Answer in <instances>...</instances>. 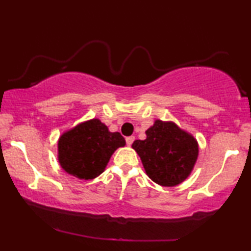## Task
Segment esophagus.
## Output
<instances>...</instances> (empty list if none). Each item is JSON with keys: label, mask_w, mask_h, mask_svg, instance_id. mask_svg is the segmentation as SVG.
Returning <instances> with one entry per match:
<instances>
[{"label": "esophagus", "mask_w": 251, "mask_h": 251, "mask_svg": "<svg viewBox=\"0 0 251 251\" xmlns=\"http://www.w3.org/2000/svg\"><path fill=\"white\" fill-rule=\"evenodd\" d=\"M133 140H135V137H133V136L126 137V145H128V146H131V145H132V143H133Z\"/></svg>", "instance_id": "1"}]
</instances>
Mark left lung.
Returning <instances> with one entry per match:
<instances>
[{
    "mask_svg": "<svg viewBox=\"0 0 251 251\" xmlns=\"http://www.w3.org/2000/svg\"><path fill=\"white\" fill-rule=\"evenodd\" d=\"M146 139L135 140L132 149L154 183L177 186L190 176L199 156V144L192 133L173 121L155 120L145 131Z\"/></svg>",
    "mask_w": 251,
    "mask_h": 251,
    "instance_id": "1",
    "label": "left lung"
}]
</instances>
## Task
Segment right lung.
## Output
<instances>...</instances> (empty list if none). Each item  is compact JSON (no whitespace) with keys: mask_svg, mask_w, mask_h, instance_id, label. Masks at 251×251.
I'll return each mask as SVG.
<instances>
[{"mask_svg":"<svg viewBox=\"0 0 251 251\" xmlns=\"http://www.w3.org/2000/svg\"><path fill=\"white\" fill-rule=\"evenodd\" d=\"M126 145L120 132H111L99 119L78 123L58 139V162L68 175L90 180L104 173L109 159Z\"/></svg>","mask_w":251,"mask_h":251,"instance_id":"right-lung-1","label":"right lung"}]
</instances>
